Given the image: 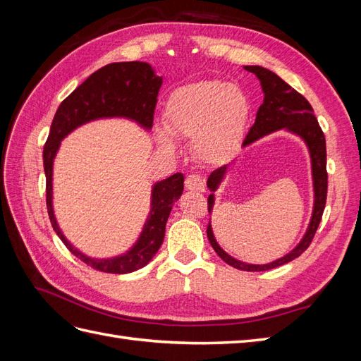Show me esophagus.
<instances>
[{"mask_svg": "<svg viewBox=\"0 0 361 361\" xmlns=\"http://www.w3.org/2000/svg\"><path fill=\"white\" fill-rule=\"evenodd\" d=\"M185 188L190 191H197V192H203L204 191V180L199 174H190L185 179Z\"/></svg>", "mask_w": 361, "mask_h": 361, "instance_id": "obj_1", "label": "esophagus"}]
</instances>
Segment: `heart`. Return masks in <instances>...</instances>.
<instances>
[{
  "mask_svg": "<svg viewBox=\"0 0 361 361\" xmlns=\"http://www.w3.org/2000/svg\"><path fill=\"white\" fill-rule=\"evenodd\" d=\"M251 104L239 87L220 80H203L178 87L164 106V125L155 129L158 145L173 150L169 135L192 138L195 157L206 164L231 158L241 145Z\"/></svg>",
  "mask_w": 361,
  "mask_h": 361,
  "instance_id": "1",
  "label": "heart"
}]
</instances>
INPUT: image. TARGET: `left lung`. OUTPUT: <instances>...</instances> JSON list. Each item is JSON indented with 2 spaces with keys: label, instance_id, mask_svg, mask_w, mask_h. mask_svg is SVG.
Returning a JSON list of instances; mask_svg holds the SVG:
<instances>
[{
  "label": "left lung",
  "instance_id": "1",
  "mask_svg": "<svg viewBox=\"0 0 361 361\" xmlns=\"http://www.w3.org/2000/svg\"><path fill=\"white\" fill-rule=\"evenodd\" d=\"M245 71L255 73L262 85V92H264V104L259 106L256 114V122L250 128L248 134L244 140L243 146L247 147L248 145L255 143L259 138L265 137L271 133H276L280 129H286L288 133L298 135L305 146L309 149L310 161H312V178H313V191H314V203H313V212L310 218V224L305 231L300 244L295 247L290 253L283 256L271 264L265 265H253L245 264V262L238 260L227 255L226 251L218 245L216 239L212 232L211 221L207 224V239L215 250V253L220 256L227 265H231L236 269L241 271H267L277 268L280 265H285L288 262L297 259L301 256L307 247L310 245L312 239L318 231V226L321 223V218L325 209L326 202V185H329V174H326V147H325V137L322 129L318 123V118L314 117L313 108L305 99L302 94L283 81L279 75L271 72L262 66H244ZM227 166L214 170L209 178H207V188L212 191V194L207 197V211H212L214 207V191L220 187L223 182Z\"/></svg>",
  "mask_w": 361,
  "mask_h": 361
}]
</instances>
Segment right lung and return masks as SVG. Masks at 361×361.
Wrapping results in <instances>:
<instances>
[{
  "label": "right lung",
  "mask_w": 361,
  "mask_h": 361,
  "mask_svg": "<svg viewBox=\"0 0 361 361\" xmlns=\"http://www.w3.org/2000/svg\"><path fill=\"white\" fill-rule=\"evenodd\" d=\"M161 84L162 76H157L149 63L122 61L106 64L92 73L60 104L51 123L49 135L43 147L49 220L54 231L71 253L97 271L110 272V274H128L149 264L164 241L173 203L179 200L182 195L183 174H173L152 187L149 216L137 243L126 253L110 259H94L75 248L57 224L52 206L54 158L57 155L61 140L66 138L76 128L92 120L123 117L133 120L141 128L152 129Z\"/></svg>",
  "instance_id": "add662e5"
}]
</instances>
